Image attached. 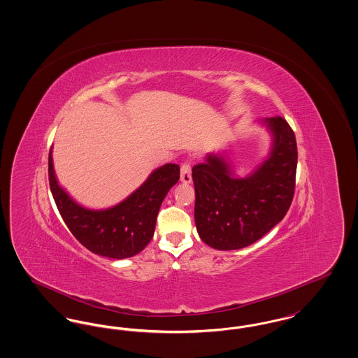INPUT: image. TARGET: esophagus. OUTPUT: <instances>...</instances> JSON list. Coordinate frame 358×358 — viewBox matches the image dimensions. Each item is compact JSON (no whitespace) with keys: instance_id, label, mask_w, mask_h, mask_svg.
I'll use <instances>...</instances> for the list:
<instances>
[{"instance_id":"34e87169","label":"esophagus","mask_w":358,"mask_h":358,"mask_svg":"<svg viewBox=\"0 0 358 358\" xmlns=\"http://www.w3.org/2000/svg\"><path fill=\"white\" fill-rule=\"evenodd\" d=\"M181 181L189 184L192 181V171H190V164L185 161L182 165H181V176H180Z\"/></svg>"}]
</instances>
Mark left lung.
Listing matches in <instances>:
<instances>
[{
	"label": "left lung",
	"mask_w": 358,
	"mask_h": 358,
	"mask_svg": "<svg viewBox=\"0 0 358 358\" xmlns=\"http://www.w3.org/2000/svg\"><path fill=\"white\" fill-rule=\"evenodd\" d=\"M263 123L273 134V148L251 176L235 177L222 155L213 154L192 169L197 232L215 250H238L255 243L283 220L292 203L298 162L295 134L282 117Z\"/></svg>",
	"instance_id": "left-lung-1"
}]
</instances>
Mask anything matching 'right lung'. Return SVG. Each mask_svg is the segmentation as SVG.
<instances>
[{"label": "right lung", "mask_w": 358, "mask_h": 358, "mask_svg": "<svg viewBox=\"0 0 358 358\" xmlns=\"http://www.w3.org/2000/svg\"><path fill=\"white\" fill-rule=\"evenodd\" d=\"M48 176L56 206L78 241L96 255L124 259L136 255L150 243L159 206L180 180V166L166 164L155 169L126 200L103 210L76 204L60 187L53 171L52 149Z\"/></svg>", "instance_id": "add662e5"}]
</instances>
